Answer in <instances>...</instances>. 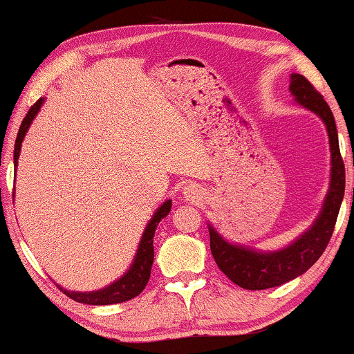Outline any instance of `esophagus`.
<instances>
[{"label":"esophagus","instance_id":"34e87169","mask_svg":"<svg viewBox=\"0 0 354 354\" xmlns=\"http://www.w3.org/2000/svg\"><path fill=\"white\" fill-rule=\"evenodd\" d=\"M182 195H184L187 202H195V200H198L200 195H202V190H200V187L197 184H187L184 189H182Z\"/></svg>","mask_w":354,"mask_h":354}]
</instances>
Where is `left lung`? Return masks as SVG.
Returning a JSON list of instances; mask_svg holds the SVG:
<instances>
[{
	"mask_svg": "<svg viewBox=\"0 0 354 354\" xmlns=\"http://www.w3.org/2000/svg\"><path fill=\"white\" fill-rule=\"evenodd\" d=\"M289 90L294 95L295 103L315 113L324 121L331 152L330 187L322 210L310 228L282 250L257 251L256 248L230 243L218 233L215 226L208 223L210 250L218 268L230 281L248 290H263L282 286L307 272L317 263L318 257L324 254L343 202L344 164L339 154L338 131L333 113L324 97L300 73H292Z\"/></svg>",
	"mask_w": 354,
	"mask_h": 354,
	"instance_id": "1",
	"label": "left lung"
}]
</instances>
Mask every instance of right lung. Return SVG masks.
<instances>
[{
	"instance_id": "1",
	"label": "right lung",
	"mask_w": 354,
	"mask_h": 354,
	"mask_svg": "<svg viewBox=\"0 0 354 354\" xmlns=\"http://www.w3.org/2000/svg\"><path fill=\"white\" fill-rule=\"evenodd\" d=\"M44 102H46V98H39L37 102L30 106L28 115H26L23 123H21L19 133H17L16 144H15V165H17V159H19V152H21V144H23L26 133H28L30 123H32L34 118L37 116L39 110L42 108ZM170 207H172V200H165V202L154 212V215H152L149 223H147L146 228H144L141 241L138 244L136 254H134V259L133 263H131L129 269L126 270L120 279H116L115 282H111L110 286L103 287V289H98V290H91V292H75V290L62 289L60 286L57 287H59L67 297L77 300V302L80 304H88V305L121 304V302H126V300L138 297V295L144 290V287H146V283L151 277V268H152V263H154V244L152 243H154L156 228L157 225H159V221L169 215Z\"/></svg>"
}]
</instances>
